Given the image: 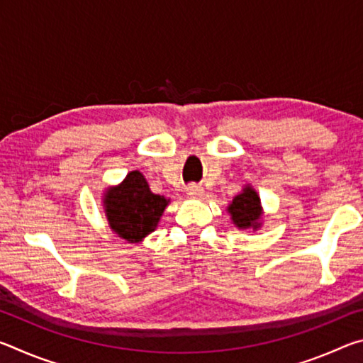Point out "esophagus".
<instances>
[{"label": "esophagus", "mask_w": 363, "mask_h": 363, "mask_svg": "<svg viewBox=\"0 0 363 363\" xmlns=\"http://www.w3.org/2000/svg\"><path fill=\"white\" fill-rule=\"evenodd\" d=\"M187 194L190 196H200V195H203V187L199 186V184H189Z\"/></svg>", "instance_id": "34e87169"}]
</instances>
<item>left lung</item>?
Listing matches in <instances>:
<instances>
[{
	"label": "left lung",
	"instance_id": "8db88e82",
	"mask_svg": "<svg viewBox=\"0 0 363 363\" xmlns=\"http://www.w3.org/2000/svg\"><path fill=\"white\" fill-rule=\"evenodd\" d=\"M227 211L230 214L232 223L238 229L257 230L261 227V200L259 195L251 186H245L240 194L233 196L232 203L227 206Z\"/></svg>",
	"mask_w": 363,
	"mask_h": 363
}]
</instances>
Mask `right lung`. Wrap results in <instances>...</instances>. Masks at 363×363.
<instances>
[{"label": "right lung", "mask_w": 363, "mask_h": 363, "mask_svg": "<svg viewBox=\"0 0 363 363\" xmlns=\"http://www.w3.org/2000/svg\"><path fill=\"white\" fill-rule=\"evenodd\" d=\"M169 200L153 194L144 174L131 171L121 184L104 194V211L110 229L123 240L138 243L157 229Z\"/></svg>", "instance_id": "right-lung-1"}]
</instances>
